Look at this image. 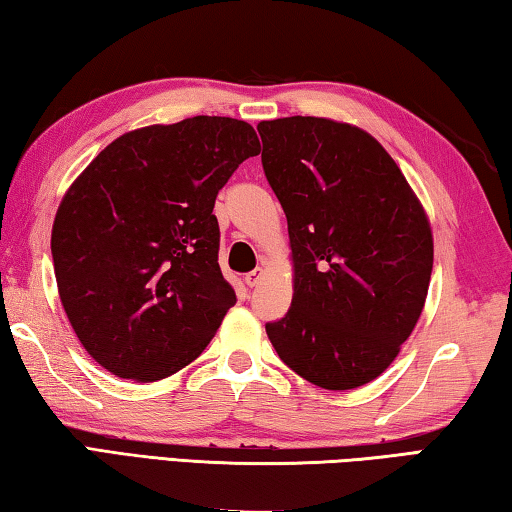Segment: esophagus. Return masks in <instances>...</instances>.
<instances>
[{"mask_svg": "<svg viewBox=\"0 0 512 512\" xmlns=\"http://www.w3.org/2000/svg\"><path fill=\"white\" fill-rule=\"evenodd\" d=\"M262 275H264L262 268H255V271L246 273V284H248V287H257L259 280H262Z\"/></svg>", "mask_w": 512, "mask_h": 512, "instance_id": "esophagus-1", "label": "esophagus"}]
</instances>
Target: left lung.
Wrapping results in <instances>:
<instances>
[{
    "label": "left lung",
    "instance_id": "left-lung-1",
    "mask_svg": "<svg viewBox=\"0 0 512 512\" xmlns=\"http://www.w3.org/2000/svg\"><path fill=\"white\" fill-rule=\"evenodd\" d=\"M257 131L296 271L291 309L266 323L268 339L311 384H368L395 361L427 300V214L384 146L357 126L284 117Z\"/></svg>",
    "mask_w": 512,
    "mask_h": 512
}]
</instances>
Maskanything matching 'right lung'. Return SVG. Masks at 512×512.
Listing matches in <instances>:
<instances>
[{"mask_svg":"<svg viewBox=\"0 0 512 512\" xmlns=\"http://www.w3.org/2000/svg\"><path fill=\"white\" fill-rule=\"evenodd\" d=\"M259 153L253 126L198 115L108 144L60 203V302L90 357L121 379L192 363L237 302L219 268V189Z\"/></svg>","mask_w":512,"mask_h":512,"instance_id":"1","label":"right lung"}]
</instances>
